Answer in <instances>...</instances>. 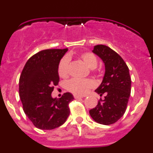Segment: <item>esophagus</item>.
Instances as JSON below:
<instances>
[{
	"label": "esophagus",
	"mask_w": 153,
	"mask_h": 153,
	"mask_svg": "<svg viewBox=\"0 0 153 153\" xmlns=\"http://www.w3.org/2000/svg\"><path fill=\"white\" fill-rule=\"evenodd\" d=\"M84 97L83 96H79V95H74V98L75 99H79V98H83Z\"/></svg>",
	"instance_id": "esophagus-1"
}]
</instances>
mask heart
I'll return each instance as SVG.
<instances>
[{
    "instance_id": "b5f03b06",
    "label": "heart",
    "mask_w": 153,
    "mask_h": 153,
    "mask_svg": "<svg viewBox=\"0 0 153 153\" xmlns=\"http://www.w3.org/2000/svg\"><path fill=\"white\" fill-rule=\"evenodd\" d=\"M79 57L89 68L95 69L98 64V60L94 53L92 52L82 53L79 55ZM58 74L61 78L66 79L70 74V60L67 56H64L60 60L58 64ZM95 86V83L90 79H72L69 80L67 83V89L70 92L76 95H85L88 93L90 89Z\"/></svg>"
}]
</instances>
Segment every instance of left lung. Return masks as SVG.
I'll return each mask as SVG.
<instances>
[{"mask_svg": "<svg viewBox=\"0 0 153 153\" xmlns=\"http://www.w3.org/2000/svg\"><path fill=\"white\" fill-rule=\"evenodd\" d=\"M93 52L105 63L106 72L102 83L95 90L100 99L90 109L92 118L98 123L111 125L124 115L131 93V78L126 63L116 51L106 45H96Z\"/></svg>", "mask_w": 153, "mask_h": 153, "instance_id": "obj_1", "label": "left lung"}]
</instances>
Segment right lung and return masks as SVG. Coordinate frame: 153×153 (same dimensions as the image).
I'll use <instances>...</instances> for the list:
<instances>
[{
  "instance_id": "right-lung-1",
  "label": "right lung",
  "mask_w": 153,
  "mask_h": 153,
  "mask_svg": "<svg viewBox=\"0 0 153 153\" xmlns=\"http://www.w3.org/2000/svg\"><path fill=\"white\" fill-rule=\"evenodd\" d=\"M68 51L47 49L36 53L24 66L19 79V95L25 114L35 127L51 130L63 125L70 115L69 104L74 100L71 93L60 98L51 97L58 85V64Z\"/></svg>"
}]
</instances>
